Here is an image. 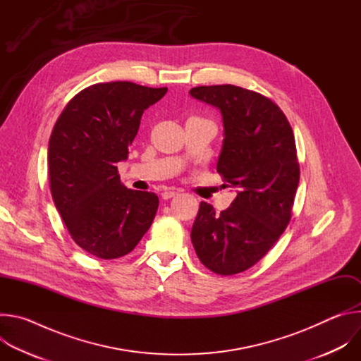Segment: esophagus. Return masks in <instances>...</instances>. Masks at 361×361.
Returning a JSON list of instances; mask_svg holds the SVG:
<instances>
[{
	"label": "esophagus",
	"mask_w": 361,
	"mask_h": 361,
	"mask_svg": "<svg viewBox=\"0 0 361 361\" xmlns=\"http://www.w3.org/2000/svg\"><path fill=\"white\" fill-rule=\"evenodd\" d=\"M177 194H178V191H176V190H166L161 195H163L164 200H170L171 197H174V195H177Z\"/></svg>",
	"instance_id": "esophagus-1"
}]
</instances>
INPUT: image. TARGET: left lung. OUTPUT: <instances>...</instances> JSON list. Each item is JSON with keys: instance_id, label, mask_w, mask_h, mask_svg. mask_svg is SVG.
Segmentation results:
<instances>
[{"instance_id": "left-lung-1", "label": "left lung", "mask_w": 361, "mask_h": 361, "mask_svg": "<svg viewBox=\"0 0 361 361\" xmlns=\"http://www.w3.org/2000/svg\"><path fill=\"white\" fill-rule=\"evenodd\" d=\"M190 95L220 110L224 140L217 171L237 188L230 207L216 214L201 201L191 228L200 262L233 276L259 262L291 219L300 180L294 134L284 113L267 97L235 85H204Z\"/></svg>"}]
</instances>
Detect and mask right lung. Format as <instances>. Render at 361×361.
<instances>
[{"label":"right lung","instance_id":"add662e5","mask_svg":"<svg viewBox=\"0 0 361 361\" xmlns=\"http://www.w3.org/2000/svg\"><path fill=\"white\" fill-rule=\"evenodd\" d=\"M166 92L128 81L90 85L68 102L51 133V195L73 240L98 259L133 251L156 217L159 197L124 187L117 163L128 159L144 110Z\"/></svg>","mask_w":361,"mask_h":361}]
</instances>
